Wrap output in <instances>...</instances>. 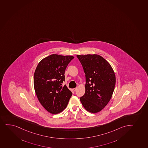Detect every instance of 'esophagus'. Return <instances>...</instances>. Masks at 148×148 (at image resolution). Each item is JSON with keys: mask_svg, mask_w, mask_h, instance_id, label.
I'll use <instances>...</instances> for the list:
<instances>
[{"mask_svg": "<svg viewBox=\"0 0 148 148\" xmlns=\"http://www.w3.org/2000/svg\"><path fill=\"white\" fill-rule=\"evenodd\" d=\"M77 90V88H73V90H74V91H76Z\"/></svg>", "mask_w": 148, "mask_h": 148, "instance_id": "1", "label": "esophagus"}]
</instances>
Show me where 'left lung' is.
I'll list each match as a JSON object with an SVG mask.
<instances>
[{
  "label": "left lung",
  "instance_id": "1",
  "mask_svg": "<svg viewBox=\"0 0 148 148\" xmlns=\"http://www.w3.org/2000/svg\"><path fill=\"white\" fill-rule=\"evenodd\" d=\"M86 74L85 93L80 101L86 111H101L111 99L116 84L115 72L103 57L97 54L77 55Z\"/></svg>",
  "mask_w": 148,
  "mask_h": 148
}]
</instances>
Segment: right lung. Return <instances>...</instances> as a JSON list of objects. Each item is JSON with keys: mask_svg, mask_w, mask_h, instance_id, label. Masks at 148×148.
I'll return each instance as SVG.
<instances>
[{"mask_svg": "<svg viewBox=\"0 0 148 148\" xmlns=\"http://www.w3.org/2000/svg\"><path fill=\"white\" fill-rule=\"evenodd\" d=\"M74 57L53 54L39 62L34 74V87L39 101L47 111L57 114L64 110L72 93L66 85L64 73Z\"/></svg>", "mask_w": 148, "mask_h": 148, "instance_id": "add662e5", "label": "right lung"}]
</instances>
